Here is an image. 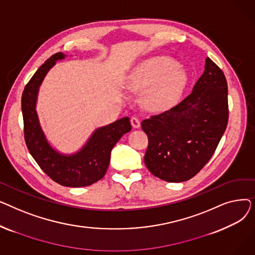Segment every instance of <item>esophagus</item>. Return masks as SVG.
Here are the masks:
<instances>
[{
    "label": "esophagus",
    "mask_w": 255,
    "mask_h": 255,
    "mask_svg": "<svg viewBox=\"0 0 255 255\" xmlns=\"http://www.w3.org/2000/svg\"><path fill=\"white\" fill-rule=\"evenodd\" d=\"M130 122H131V125H132L133 128H139L140 127V122L136 117H132L131 120H130Z\"/></svg>",
    "instance_id": "esophagus-1"
}]
</instances>
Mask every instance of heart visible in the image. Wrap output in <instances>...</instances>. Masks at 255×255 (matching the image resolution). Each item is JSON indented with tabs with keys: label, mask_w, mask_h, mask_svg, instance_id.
<instances>
[{
	"label": "heart",
	"mask_w": 255,
	"mask_h": 255,
	"mask_svg": "<svg viewBox=\"0 0 255 255\" xmlns=\"http://www.w3.org/2000/svg\"><path fill=\"white\" fill-rule=\"evenodd\" d=\"M187 83V71L175 60L152 57L132 70L127 87L133 92H145V105L152 111L162 112L179 102Z\"/></svg>",
	"instance_id": "1"
}]
</instances>
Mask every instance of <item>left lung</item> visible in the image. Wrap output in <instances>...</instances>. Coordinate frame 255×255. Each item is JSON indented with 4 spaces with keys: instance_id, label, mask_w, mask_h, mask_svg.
<instances>
[{
    "instance_id": "1",
    "label": "left lung",
    "mask_w": 255,
    "mask_h": 255,
    "mask_svg": "<svg viewBox=\"0 0 255 255\" xmlns=\"http://www.w3.org/2000/svg\"><path fill=\"white\" fill-rule=\"evenodd\" d=\"M229 121L227 83L210 58L192 92L169 111L143 120L149 138L144 163L170 183L194 177L215 152Z\"/></svg>"
}]
</instances>
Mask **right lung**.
Masks as SVG:
<instances>
[{
    "label": "right lung",
    "instance_id": "1",
    "mask_svg": "<svg viewBox=\"0 0 255 255\" xmlns=\"http://www.w3.org/2000/svg\"><path fill=\"white\" fill-rule=\"evenodd\" d=\"M66 55L58 52L40 66L25 86L21 97L24 139L30 154L46 175L66 187H86L102 179L111 161L115 144L131 130L128 117L94 130L75 153L64 154L52 146L42 129L36 110L38 94L48 71Z\"/></svg>",
    "mask_w": 255,
    "mask_h": 255
}]
</instances>
